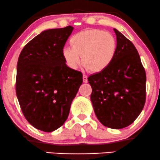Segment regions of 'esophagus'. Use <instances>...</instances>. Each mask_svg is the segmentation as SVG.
<instances>
[{
	"label": "esophagus",
	"instance_id": "1",
	"mask_svg": "<svg viewBox=\"0 0 160 160\" xmlns=\"http://www.w3.org/2000/svg\"><path fill=\"white\" fill-rule=\"evenodd\" d=\"M82 80H83V82H88V80H87V75L83 74V76H82Z\"/></svg>",
	"mask_w": 160,
	"mask_h": 160
}]
</instances>
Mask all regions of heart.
<instances>
[{
  "label": "heart",
  "mask_w": 160,
  "mask_h": 160,
  "mask_svg": "<svg viewBox=\"0 0 160 160\" xmlns=\"http://www.w3.org/2000/svg\"><path fill=\"white\" fill-rule=\"evenodd\" d=\"M71 47L62 49V56L70 68L76 69L81 61L91 71H100L114 57L117 41L110 33L98 29L75 34L70 40Z\"/></svg>",
  "instance_id": "heart-1"
}]
</instances>
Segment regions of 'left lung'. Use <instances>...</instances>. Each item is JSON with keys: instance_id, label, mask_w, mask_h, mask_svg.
<instances>
[{"instance_id": "obj_1", "label": "left lung", "mask_w": 160, "mask_h": 160, "mask_svg": "<svg viewBox=\"0 0 160 160\" xmlns=\"http://www.w3.org/2000/svg\"><path fill=\"white\" fill-rule=\"evenodd\" d=\"M117 49L105 68L88 78L91 101L101 123L120 129L136 120L146 100V73L134 44L113 28Z\"/></svg>"}]
</instances>
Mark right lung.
<instances>
[{
  "label": "right lung",
  "instance_id": "add662e5",
  "mask_svg": "<svg viewBox=\"0 0 160 160\" xmlns=\"http://www.w3.org/2000/svg\"><path fill=\"white\" fill-rule=\"evenodd\" d=\"M72 26L43 31L24 47L17 63L16 92L25 119L46 132L61 127L82 82L62 56Z\"/></svg>",
  "mask_w": 160,
  "mask_h": 160
}]
</instances>
